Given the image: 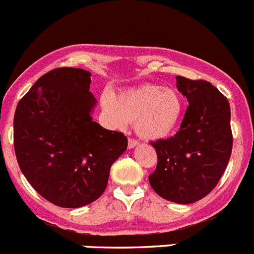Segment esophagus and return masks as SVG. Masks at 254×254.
Segmentation results:
<instances>
[{
	"label": "esophagus",
	"mask_w": 254,
	"mask_h": 254,
	"mask_svg": "<svg viewBox=\"0 0 254 254\" xmlns=\"http://www.w3.org/2000/svg\"><path fill=\"white\" fill-rule=\"evenodd\" d=\"M136 145H139V141L136 140V139L129 138V141H127V146H129V149L135 148V146H136Z\"/></svg>",
	"instance_id": "esophagus-1"
}]
</instances>
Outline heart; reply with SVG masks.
<instances>
[{"instance_id":"1","label":"heart","mask_w":254,"mask_h":254,"mask_svg":"<svg viewBox=\"0 0 254 254\" xmlns=\"http://www.w3.org/2000/svg\"><path fill=\"white\" fill-rule=\"evenodd\" d=\"M101 105L118 127L134 123L139 136L158 140L172 134L182 120L184 101L172 87L144 84L122 91L116 96L104 95Z\"/></svg>"}]
</instances>
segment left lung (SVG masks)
Segmentation results:
<instances>
[{"label":"left lung","mask_w":254,"mask_h":254,"mask_svg":"<svg viewBox=\"0 0 254 254\" xmlns=\"http://www.w3.org/2000/svg\"><path fill=\"white\" fill-rule=\"evenodd\" d=\"M177 87L189 105L174 136L150 141L158 164L149 183L162 198L190 204L215 188L228 164L233 146L231 108L209 81L177 76Z\"/></svg>","instance_id":"1"}]
</instances>
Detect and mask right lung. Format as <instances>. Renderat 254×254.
<instances>
[{
	"instance_id": "1",
	"label": "right lung",
	"mask_w": 254,
	"mask_h": 254,
	"mask_svg": "<svg viewBox=\"0 0 254 254\" xmlns=\"http://www.w3.org/2000/svg\"><path fill=\"white\" fill-rule=\"evenodd\" d=\"M89 71L58 67L18 101L13 145L18 167L46 200L79 208L104 193L110 168L127 148L123 132L92 122Z\"/></svg>"
}]
</instances>
